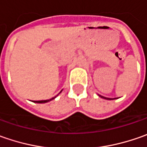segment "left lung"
I'll return each mask as SVG.
<instances>
[{
	"mask_svg": "<svg viewBox=\"0 0 147 147\" xmlns=\"http://www.w3.org/2000/svg\"><path fill=\"white\" fill-rule=\"evenodd\" d=\"M99 96H100V97H101V98L106 99V100H114V99H115V98H114V99H111V98H107V97H104V96H100V95H99Z\"/></svg>",
	"mask_w": 147,
	"mask_h": 147,
	"instance_id": "obj_1",
	"label": "left lung"
}]
</instances>
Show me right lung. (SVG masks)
Here are the masks:
<instances>
[{"instance_id":"add662e5","label":"right lung","mask_w":147,"mask_h":147,"mask_svg":"<svg viewBox=\"0 0 147 147\" xmlns=\"http://www.w3.org/2000/svg\"><path fill=\"white\" fill-rule=\"evenodd\" d=\"M59 92V93H60ZM56 97V96H55V97H53V98L51 99H49V100H34L33 102H36V103H46V102H48V101H50V100H53V99H55Z\"/></svg>"}]
</instances>
